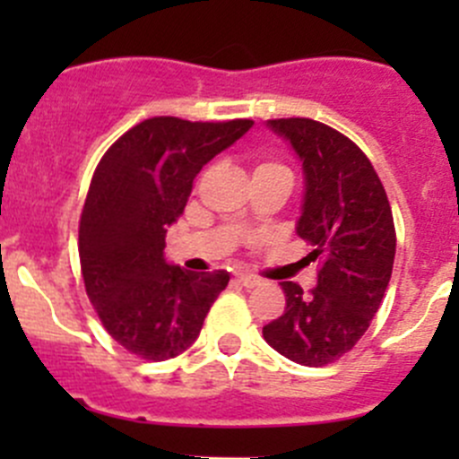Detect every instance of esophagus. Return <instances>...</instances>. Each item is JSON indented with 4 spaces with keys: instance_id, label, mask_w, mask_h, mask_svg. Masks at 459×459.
Here are the masks:
<instances>
[{
    "instance_id": "esophagus-1",
    "label": "esophagus",
    "mask_w": 459,
    "mask_h": 459,
    "mask_svg": "<svg viewBox=\"0 0 459 459\" xmlns=\"http://www.w3.org/2000/svg\"><path fill=\"white\" fill-rule=\"evenodd\" d=\"M238 281H239V284L244 286V289H255V286H259V280H257V277L247 275V273H239V275H238Z\"/></svg>"
}]
</instances>
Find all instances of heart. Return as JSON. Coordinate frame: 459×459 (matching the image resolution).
<instances>
[{"mask_svg":"<svg viewBox=\"0 0 459 459\" xmlns=\"http://www.w3.org/2000/svg\"><path fill=\"white\" fill-rule=\"evenodd\" d=\"M257 169H284V166L280 164H271V161H262V164H257ZM255 169V170H257ZM286 170V169H284Z\"/></svg>","mask_w":459,"mask_h":459,"instance_id":"b5f03b06","label":"heart"}]
</instances>
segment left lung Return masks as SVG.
I'll return each instance as SVG.
<instances>
[{
    "label": "left lung",
    "mask_w": 459,
    "mask_h": 459,
    "mask_svg": "<svg viewBox=\"0 0 459 459\" xmlns=\"http://www.w3.org/2000/svg\"><path fill=\"white\" fill-rule=\"evenodd\" d=\"M286 140L304 175L302 212L295 233L322 259L317 286L304 293L281 281L286 308L264 326V340L304 367H324L349 353L391 281L395 226L386 191L368 157L349 137L316 119H268Z\"/></svg>",
    "instance_id": "left-lung-1"
}]
</instances>
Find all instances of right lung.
<instances>
[{"label":"right lung","mask_w":459,"mask_h":459,"mask_svg":"<svg viewBox=\"0 0 459 459\" xmlns=\"http://www.w3.org/2000/svg\"><path fill=\"white\" fill-rule=\"evenodd\" d=\"M251 119L152 117L124 133L92 175L80 220L88 299L117 344L161 362L184 353L226 289V271L191 273L164 255L204 164L233 146Z\"/></svg>","instance_id":"1"}]
</instances>
